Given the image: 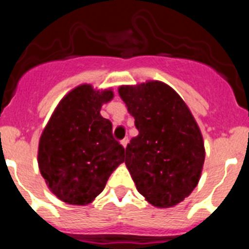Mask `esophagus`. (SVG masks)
<instances>
[{
	"label": "esophagus",
	"instance_id": "1",
	"mask_svg": "<svg viewBox=\"0 0 249 249\" xmlns=\"http://www.w3.org/2000/svg\"><path fill=\"white\" fill-rule=\"evenodd\" d=\"M127 143H128V137H124L122 141H121V144H122V146L124 147V148H126Z\"/></svg>",
	"mask_w": 249,
	"mask_h": 249
}]
</instances>
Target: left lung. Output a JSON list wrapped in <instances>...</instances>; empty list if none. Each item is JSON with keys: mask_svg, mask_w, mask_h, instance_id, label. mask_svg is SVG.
Returning a JSON list of instances; mask_svg holds the SVG:
<instances>
[{"mask_svg": "<svg viewBox=\"0 0 249 249\" xmlns=\"http://www.w3.org/2000/svg\"><path fill=\"white\" fill-rule=\"evenodd\" d=\"M118 93L138 129L124 160L137 191L152 206H176L201 178L204 143L198 124L184 101L163 82L121 86Z\"/></svg>", "mask_w": 249, "mask_h": 249, "instance_id": "left-lung-1", "label": "left lung"}]
</instances>
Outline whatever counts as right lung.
Segmentation results:
<instances>
[{
    "label": "right lung",
    "instance_id": "right-lung-1",
    "mask_svg": "<svg viewBox=\"0 0 249 249\" xmlns=\"http://www.w3.org/2000/svg\"><path fill=\"white\" fill-rule=\"evenodd\" d=\"M112 98L111 89L78 86L61 100L41 135L39 172L51 192L66 203H91L124 162V148L112 136L111 121L100 113Z\"/></svg>",
    "mask_w": 249,
    "mask_h": 249
}]
</instances>
